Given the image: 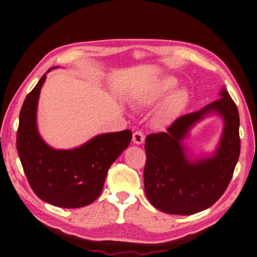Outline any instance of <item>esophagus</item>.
I'll return each instance as SVG.
<instances>
[{"instance_id":"34e87169","label":"esophagus","mask_w":257,"mask_h":257,"mask_svg":"<svg viewBox=\"0 0 257 257\" xmlns=\"http://www.w3.org/2000/svg\"><path fill=\"white\" fill-rule=\"evenodd\" d=\"M133 141L136 144H142L144 142V135L142 131H136V133H134Z\"/></svg>"}]
</instances>
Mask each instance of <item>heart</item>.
I'll list each match as a JSON object with an SVG mask.
<instances>
[{"instance_id":"obj_1","label":"heart","mask_w":257,"mask_h":257,"mask_svg":"<svg viewBox=\"0 0 257 257\" xmlns=\"http://www.w3.org/2000/svg\"><path fill=\"white\" fill-rule=\"evenodd\" d=\"M177 85V80L172 77H167L163 82H161L156 90H154L149 96L143 98V103L145 104H151L163 98L165 94L171 90L172 88ZM187 101V92L183 89L174 91L172 94H170L168 99L166 100L165 104L163 106V111L161 114L165 117V118H170V117L174 116L177 113H179L181 109L184 107Z\"/></svg>"}]
</instances>
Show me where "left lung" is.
<instances>
[{
	"mask_svg": "<svg viewBox=\"0 0 257 257\" xmlns=\"http://www.w3.org/2000/svg\"><path fill=\"white\" fill-rule=\"evenodd\" d=\"M221 98L198 112L183 115L166 133L145 139L144 189L156 209L169 214L192 215L221 198L232 178L240 155L239 112L225 88ZM216 111L225 121L215 156L189 163L180 144L189 128L206 113Z\"/></svg>",
	"mask_w": 257,
	"mask_h": 257,
	"instance_id": "obj_1",
	"label": "left lung"
}]
</instances>
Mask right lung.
<instances>
[{
    "label": "right lung",
    "instance_id": "1",
    "mask_svg": "<svg viewBox=\"0 0 257 257\" xmlns=\"http://www.w3.org/2000/svg\"><path fill=\"white\" fill-rule=\"evenodd\" d=\"M44 74L21 107L17 151L27 180L40 199L60 208H82L97 199L109 167L128 148L130 130L97 136L74 150L57 151L42 140L36 106Z\"/></svg>",
    "mask_w": 257,
    "mask_h": 257
}]
</instances>
